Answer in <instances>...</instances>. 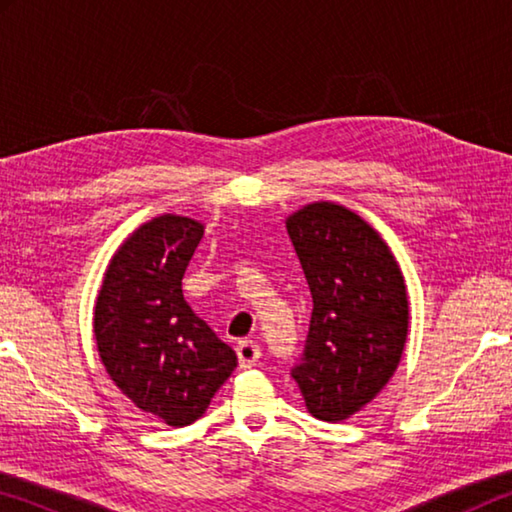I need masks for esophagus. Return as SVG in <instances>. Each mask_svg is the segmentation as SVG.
<instances>
[{
  "label": "esophagus",
  "instance_id": "esophagus-1",
  "mask_svg": "<svg viewBox=\"0 0 512 512\" xmlns=\"http://www.w3.org/2000/svg\"><path fill=\"white\" fill-rule=\"evenodd\" d=\"M237 357L241 368H253L259 357H262V350H259V345L255 341H241L237 345Z\"/></svg>",
  "mask_w": 512,
  "mask_h": 512
}]
</instances>
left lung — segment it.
<instances>
[{
  "label": "left lung",
  "instance_id": "obj_1",
  "mask_svg": "<svg viewBox=\"0 0 512 512\" xmlns=\"http://www.w3.org/2000/svg\"><path fill=\"white\" fill-rule=\"evenodd\" d=\"M287 230L314 298L291 377L314 418L339 422L366 406L400 363L409 332L404 280L377 232L341 205L311 203L289 216Z\"/></svg>",
  "mask_w": 512,
  "mask_h": 512
}]
</instances>
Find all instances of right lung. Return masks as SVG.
I'll use <instances>...</instances> for the list:
<instances>
[{
	"label": "right lung",
	"instance_id": "add662e5",
	"mask_svg": "<svg viewBox=\"0 0 512 512\" xmlns=\"http://www.w3.org/2000/svg\"><path fill=\"white\" fill-rule=\"evenodd\" d=\"M203 225L164 214L124 241L94 307V336L110 379L137 409L187 427L237 368V354L198 318L183 275Z\"/></svg>",
	"mask_w": 512,
	"mask_h": 512
}]
</instances>
